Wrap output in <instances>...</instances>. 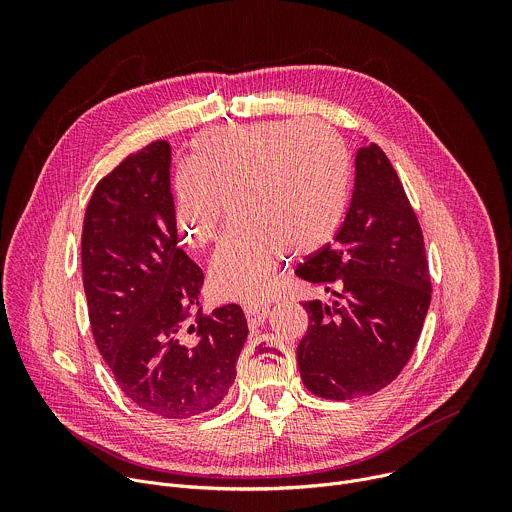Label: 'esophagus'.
Wrapping results in <instances>:
<instances>
[{
	"instance_id": "obj_1",
	"label": "esophagus",
	"mask_w": 512,
	"mask_h": 512,
	"mask_svg": "<svg viewBox=\"0 0 512 512\" xmlns=\"http://www.w3.org/2000/svg\"><path fill=\"white\" fill-rule=\"evenodd\" d=\"M269 314V306H263V304H255V306H247L245 308V316H247V322L251 328H257L265 322Z\"/></svg>"
}]
</instances>
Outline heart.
Segmentation results:
<instances>
[{"label": "heart", "instance_id": "obj_1", "mask_svg": "<svg viewBox=\"0 0 512 512\" xmlns=\"http://www.w3.org/2000/svg\"><path fill=\"white\" fill-rule=\"evenodd\" d=\"M190 170L176 180V223L194 249L216 243L229 216L239 227L210 261L218 294L265 300L285 255L332 241L348 202L350 158L320 121L214 127L192 141Z\"/></svg>", "mask_w": 512, "mask_h": 512}]
</instances>
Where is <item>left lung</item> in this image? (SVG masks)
Segmentation results:
<instances>
[{"instance_id": "left-lung-1", "label": "left lung", "mask_w": 512, "mask_h": 512, "mask_svg": "<svg viewBox=\"0 0 512 512\" xmlns=\"http://www.w3.org/2000/svg\"><path fill=\"white\" fill-rule=\"evenodd\" d=\"M330 302H304L310 326L298 346L306 389L346 401L387 387L407 364L431 302L417 216L389 158L360 143L344 223L296 269Z\"/></svg>"}]
</instances>
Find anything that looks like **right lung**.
Masks as SVG:
<instances>
[{"label": "right lung", "mask_w": 512, "mask_h": 512, "mask_svg": "<svg viewBox=\"0 0 512 512\" xmlns=\"http://www.w3.org/2000/svg\"><path fill=\"white\" fill-rule=\"evenodd\" d=\"M81 253L93 336L119 389L166 419L221 403L249 328L237 304L200 314L204 275L178 243L166 141L125 158L97 184Z\"/></svg>", "instance_id": "obj_1"}]
</instances>
